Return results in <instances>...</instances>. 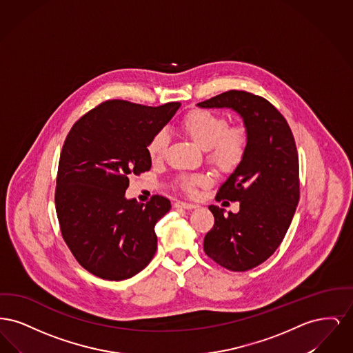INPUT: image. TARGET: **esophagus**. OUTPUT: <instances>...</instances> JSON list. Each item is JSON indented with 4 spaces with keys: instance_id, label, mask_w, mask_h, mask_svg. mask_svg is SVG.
Segmentation results:
<instances>
[{
    "instance_id": "1",
    "label": "esophagus",
    "mask_w": 353,
    "mask_h": 353,
    "mask_svg": "<svg viewBox=\"0 0 353 353\" xmlns=\"http://www.w3.org/2000/svg\"><path fill=\"white\" fill-rule=\"evenodd\" d=\"M174 208H179V209H194V208H199V203H193V202L177 201L174 202Z\"/></svg>"
}]
</instances>
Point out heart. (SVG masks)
<instances>
[{
    "label": "heart",
    "instance_id": "heart-1",
    "mask_svg": "<svg viewBox=\"0 0 353 353\" xmlns=\"http://www.w3.org/2000/svg\"><path fill=\"white\" fill-rule=\"evenodd\" d=\"M181 130L199 147L208 151V157L219 168L232 169L242 160L248 148V131L242 125L229 127L228 119L208 110H193L188 112L180 123ZM169 136L165 131L153 134L148 143V154L152 161L164 157L168 147ZM212 177L206 173L181 174L177 184L186 192L208 185Z\"/></svg>",
    "mask_w": 353,
    "mask_h": 353
}]
</instances>
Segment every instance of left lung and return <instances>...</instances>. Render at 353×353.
Returning a JSON list of instances; mask_svg holds the SVG:
<instances>
[{"instance_id": "1", "label": "left lung", "mask_w": 353, "mask_h": 353, "mask_svg": "<svg viewBox=\"0 0 353 353\" xmlns=\"http://www.w3.org/2000/svg\"><path fill=\"white\" fill-rule=\"evenodd\" d=\"M230 108L248 131V148L216 200L239 202L232 213L210 205L214 226L203 250L222 268L246 271L270 258L282 243L299 202V159L292 132L270 101L232 90L197 104Z\"/></svg>"}]
</instances>
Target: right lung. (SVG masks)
<instances>
[{
	"label": "right lung",
	"instance_id": "add662e5",
	"mask_svg": "<svg viewBox=\"0 0 353 353\" xmlns=\"http://www.w3.org/2000/svg\"><path fill=\"white\" fill-rule=\"evenodd\" d=\"M180 105L104 101L79 119L65 140L55 189L61 232L79 265L101 279H128L156 252L154 225L170 201L153 196L139 203L125 190L130 174L151 169L148 143Z\"/></svg>",
	"mask_w": 353,
	"mask_h": 353
}]
</instances>
